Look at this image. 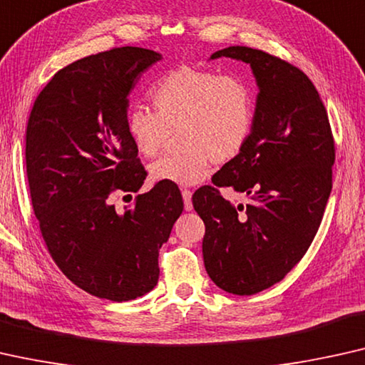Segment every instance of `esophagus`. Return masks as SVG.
Listing matches in <instances>:
<instances>
[{
    "mask_svg": "<svg viewBox=\"0 0 365 365\" xmlns=\"http://www.w3.org/2000/svg\"><path fill=\"white\" fill-rule=\"evenodd\" d=\"M182 197H183V203H185V210L190 212L193 208L192 205V192L188 188H182Z\"/></svg>",
    "mask_w": 365,
    "mask_h": 365,
    "instance_id": "esophagus-1",
    "label": "esophagus"
}]
</instances>
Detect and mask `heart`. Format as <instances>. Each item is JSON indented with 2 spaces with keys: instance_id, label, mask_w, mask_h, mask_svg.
Wrapping results in <instances>:
<instances>
[{
  "instance_id": "obj_1",
  "label": "heart",
  "mask_w": 365,
  "mask_h": 365,
  "mask_svg": "<svg viewBox=\"0 0 365 365\" xmlns=\"http://www.w3.org/2000/svg\"><path fill=\"white\" fill-rule=\"evenodd\" d=\"M157 112L135 107L125 127L138 155L162 152L170 130L182 148L153 163V180L195 185L215 163L233 160L243 150L255 124V96L243 79L182 66L152 87Z\"/></svg>"
}]
</instances>
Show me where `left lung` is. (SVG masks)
Segmentation results:
<instances>
[{
  "instance_id": "left-lung-1",
  "label": "left lung",
  "mask_w": 365,
  "mask_h": 365,
  "mask_svg": "<svg viewBox=\"0 0 365 365\" xmlns=\"http://www.w3.org/2000/svg\"><path fill=\"white\" fill-rule=\"evenodd\" d=\"M258 81L255 124L240 155L193 193L205 223L203 261L223 291L251 296L279 283L314 240L332 188L334 137L319 92L299 68L264 51L230 46ZM220 187L243 192L233 205Z\"/></svg>"
}]
</instances>
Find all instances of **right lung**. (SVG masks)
Instances as JSON below:
<instances>
[{
  "label": "right lung",
  "instance_id": "obj_1",
  "mask_svg": "<svg viewBox=\"0 0 365 365\" xmlns=\"http://www.w3.org/2000/svg\"><path fill=\"white\" fill-rule=\"evenodd\" d=\"M160 59L112 48L66 66L36 97L26 129L31 203L51 258L92 296L132 301L155 287L158 251L183 212L178 187L157 182L119 213L147 172L127 133L130 91Z\"/></svg>",
  "mask_w": 365,
  "mask_h": 365
}]
</instances>
